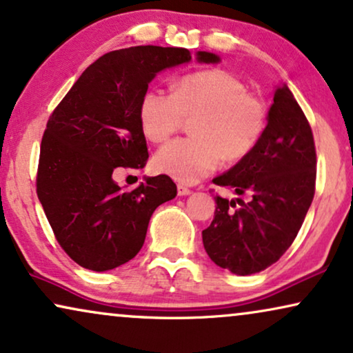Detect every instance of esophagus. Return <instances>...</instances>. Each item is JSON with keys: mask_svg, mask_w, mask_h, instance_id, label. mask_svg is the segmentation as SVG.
I'll use <instances>...</instances> for the list:
<instances>
[{"mask_svg": "<svg viewBox=\"0 0 353 353\" xmlns=\"http://www.w3.org/2000/svg\"><path fill=\"white\" fill-rule=\"evenodd\" d=\"M176 190H178V196H188V194H191V190H190V188H186L185 185H178Z\"/></svg>", "mask_w": 353, "mask_h": 353, "instance_id": "esophagus-1", "label": "esophagus"}]
</instances>
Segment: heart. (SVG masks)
<instances>
[{"label":"heart","mask_w":353,"mask_h":353,"mask_svg":"<svg viewBox=\"0 0 353 353\" xmlns=\"http://www.w3.org/2000/svg\"><path fill=\"white\" fill-rule=\"evenodd\" d=\"M196 137H181L159 149L154 170L173 180L199 181L228 160L253 152L266 131L268 110L258 95L246 92L238 77L204 70L180 77L172 94L150 90L139 108L141 128L152 143H163L180 130L185 117H196Z\"/></svg>","instance_id":"b5f03b06"}]
</instances>
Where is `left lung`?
<instances>
[{
    "instance_id": "left-lung-1",
    "label": "left lung",
    "mask_w": 353,
    "mask_h": 353,
    "mask_svg": "<svg viewBox=\"0 0 353 353\" xmlns=\"http://www.w3.org/2000/svg\"><path fill=\"white\" fill-rule=\"evenodd\" d=\"M250 194V203L216 196V212L203 230L209 258L238 276L264 271L294 243L316 186L313 132L294 94L283 84L274 92L268 125L253 152L212 180Z\"/></svg>"
}]
</instances>
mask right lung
Masks as SVG:
<instances>
[{
	"instance_id": "add662e5",
	"label": "right lung",
	"mask_w": 353,
	"mask_h": 353,
	"mask_svg": "<svg viewBox=\"0 0 353 353\" xmlns=\"http://www.w3.org/2000/svg\"><path fill=\"white\" fill-rule=\"evenodd\" d=\"M188 61L190 50L155 45L105 53L50 115L37 196L59 246L79 266L103 272L134 258L154 210L176 196L167 175L145 178L132 191H123L113 176L120 167H145L141 102L159 71ZM198 61L219 58L198 52Z\"/></svg>"
}]
</instances>
